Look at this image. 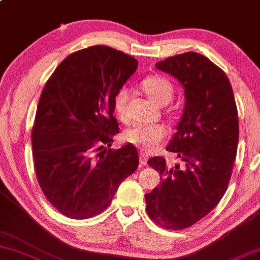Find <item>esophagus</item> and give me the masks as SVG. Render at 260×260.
I'll return each instance as SVG.
<instances>
[{
    "label": "esophagus",
    "instance_id": "34e87169",
    "mask_svg": "<svg viewBox=\"0 0 260 260\" xmlns=\"http://www.w3.org/2000/svg\"><path fill=\"white\" fill-rule=\"evenodd\" d=\"M146 162H148V155L144 154V153H141L140 154V164L143 165V166H145Z\"/></svg>",
    "mask_w": 260,
    "mask_h": 260
}]
</instances>
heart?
Returning a JSON list of instances; mask_svg holds the SVG:
<instances>
[{
	"label": "heart",
	"instance_id": "1",
	"mask_svg": "<svg viewBox=\"0 0 260 260\" xmlns=\"http://www.w3.org/2000/svg\"><path fill=\"white\" fill-rule=\"evenodd\" d=\"M144 93L151 101L157 106L164 107L172 101L174 95V86L167 78L162 76H149L142 81ZM129 98L127 87L118 89L114 98V109L116 115L120 118L125 117L126 105ZM167 136L166 127L159 124H136L125 131L124 140L145 151H153Z\"/></svg>",
	"mask_w": 260,
	"mask_h": 260
}]
</instances>
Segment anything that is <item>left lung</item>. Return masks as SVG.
<instances>
[{"mask_svg":"<svg viewBox=\"0 0 260 260\" xmlns=\"http://www.w3.org/2000/svg\"><path fill=\"white\" fill-rule=\"evenodd\" d=\"M155 68L184 88L183 115L166 148L183 166L168 167L162 157L148 160L162 183L145 194L146 211L161 228L183 230L208 215L228 190L239 142L238 110L226 74L205 55L186 52Z\"/></svg>","mask_w":260,"mask_h":260,"instance_id":"left-lung-1","label":"left lung"}]
</instances>
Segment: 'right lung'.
Masks as SVG:
<instances>
[{
	"instance_id": "right-lung-1",
	"label": "right lung",
	"mask_w": 260,
	"mask_h": 260,
	"mask_svg": "<svg viewBox=\"0 0 260 260\" xmlns=\"http://www.w3.org/2000/svg\"><path fill=\"white\" fill-rule=\"evenodd\" d=\"M138 61L106 45L68 55L46 82L31 131L37 181L61 214L86 219L112 201L139 166L135 146L96 152L119 133L114 98Z\"/></svg>"
}]
</instances>
